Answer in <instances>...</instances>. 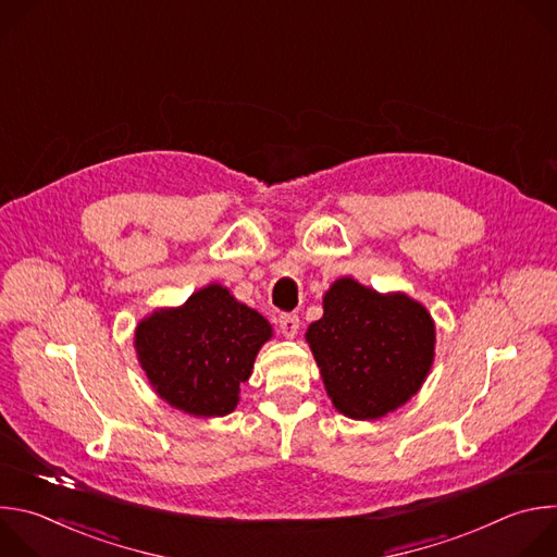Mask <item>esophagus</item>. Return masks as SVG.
<instances>
[{"mask_svg":"<svg viewBox=\"0 0 557 557\" xmlns=\"http://www.w3.org/2000/svg\"><path fill=\"white\" fill-rule=\"evenodd\" d=\"M277 326L284 337H295L299 331V317L295 312H282L277 317Z\"/></svg>","mask_w":557,"mask_h":557,"instance_id":"obj_1","label":"esophagus"}]
</instances>
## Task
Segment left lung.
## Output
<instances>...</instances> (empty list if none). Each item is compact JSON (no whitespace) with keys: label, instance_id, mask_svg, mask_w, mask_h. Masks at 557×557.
Masks as SVG:
<instances>
[{"label":"left lung","instance_id":"left-lung-1","mask_svg":"<svg viewBox=\"0 0 557 557\" xmlns=\"http://www.w3.org/2000/svg\"><path fill=\"white\" fill-rule=\"evenodd\" d=\"M306 339L333 406L350 419H379L423 385L434 359L430 312L404 293L379 295L350 277L324 297Z\"/></svg>","mask_w":557,"mask_h":557}]
</instances>
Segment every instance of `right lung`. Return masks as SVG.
<instances>
[{
    "label": "right lung",
    "instance_id": "add662e5",
    "mask_svg": "<svg viewBox=\"0 0 557 557\" xmlns=\"http://www.w3.org/2000/svg\"><path fill=\"white\" fill-rule=\"evenodd\" d=\"M271 326L220 284L185 306L153 312L136 329V352L163 399L194 417H224L237 406Z\"/></svg>",
    "mask_w": 557,
    "mask_h": 557
}]
</instances>
